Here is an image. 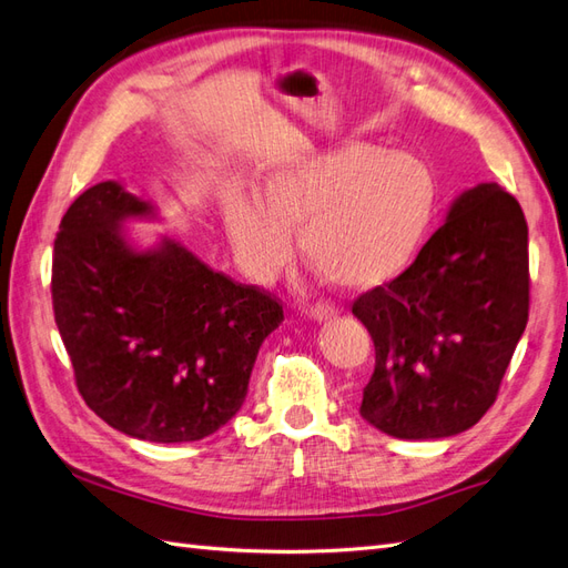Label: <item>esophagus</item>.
Returning a JSON list of instances; mask_svg holds the SVG:
<instances>
[{
  "label": "esophagus",
  "instance_id": "1",
  "mask_svg": "<svg viewBox=\"0 0 568 568\" xmlns=\"http://www.w3.org/2000/svg\"><path fill=\"white\" fill-rule=\"evenodd\" d=\"M311 321H317V323H327L332 321V317H337V308L329 306V303H315V306L308 311Z\"/></svg>",
  "mask_w": 568,
  "mask_h": 568
}]
</instances>
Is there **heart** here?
Segmentation results:
<instances>
[{"label": "heart", "mask_w": 568, "mask_h": 568, "mask_svg": "<svg viewBox=\"0 0 568 568\" xmlns=\"http://www.w3.org/2000/svg\"><path fill=\"white\" fill-rule=\"evenodd\" d=\"M436 210V180L405 149L349 140L286 159L260 175V200L229 187L221 221L253 282H270L294 255L344 292H371L403 274Z\"/></svg>", "instance_id": "obj_1"}]
</instances>
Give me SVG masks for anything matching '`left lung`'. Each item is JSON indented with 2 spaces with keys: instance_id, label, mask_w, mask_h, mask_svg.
I'll list each match as a JSON object with an SVG mask.
<instances>
[{
  "instance_id": "8db88e82",
  "label": "left lung",
  "mask_w": 568,
  "mask_h": 568,
  "mask_svg": "<svg viewBox=\"0 0 568 568\" xmlns=\"http://www.w3.org/2000/svg\"><path fill=\"white\" fill-rule=\"evenodd\" d=\"M528 301L518 200L496 183L465 190L417 260L354 303L376 347L362 417L407 440L467 432L494 405Z\"/></svg>"
}]
</instances>
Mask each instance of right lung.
I'll return each mask as SVG.
<instances>
[{
  "label": "right lung",
  "mask_w": 568,
  "mask_h": 568,
  "mask_svg": "<svg viewBox=\"0 0 568 568\" xmlns=\"http://www.w3.org/2000/svg\"><path fill=\"white\" fill-rule=\"evenodd\" d=\"M156 219L118 180L79 195L54 239L52 308L87 405L124 436L187 444L236 417L284 311L183 243L124 231Z\"/></svg>",
  "instance_id": "obj_1"
}]
</instances>
